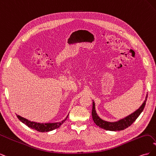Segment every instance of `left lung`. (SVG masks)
<instances>
[{
	"label": "left lung",
	"mask_w": 156,
	"mask_h": 156,
	"mask_svg": "<svg viewBox=\"0 0 156 156\" xmlns=\"http://www.w3.org/2000/svg\"><path fill=\"white\" fill-rule=\"evenodd\" d=\"M148 94H146V97L144 101L137 110L135 111L134 112L132 113V114L129 115L125 117L124 119H121L117 122H107L102 120L100 119L96 111V107H95V103L93 101V106H92V116L93 120L98 126L102 129H104L105 130L108 131H120V130H124V129L130 126L133 122L137 119L139 116L140 115V113L143 112L144 108L146 105V100H147Z\"/></svg>",
	"instance_id": "8db88e82"
}]
</instances>
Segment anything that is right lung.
<instances>
[{"label": "right lung", "instance_id": "add662e5", "mask_svg": "<svg viewBox=\"0 0 156 156\" xmlns=\"http://www.w3.org/2000/svg\"><path fill=\"white\" fill-rule=\"evenodd\" d=\"M68 116V115L66 116V118L64 120L59 122L44 124V123H37V122H31L20 115H17L18 119L21 122H22L23 124H25L29 127H30V128L40 132H48L50 131H53L56 128H58V127L66 121V120L67 119Z\"/></svg>", "mask_w": 156, "mask_h": 156}]
</instances>
